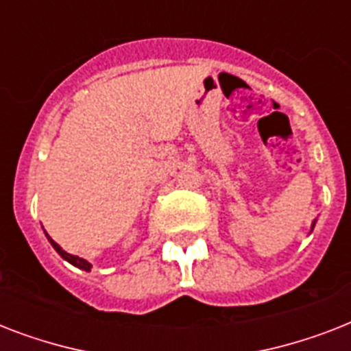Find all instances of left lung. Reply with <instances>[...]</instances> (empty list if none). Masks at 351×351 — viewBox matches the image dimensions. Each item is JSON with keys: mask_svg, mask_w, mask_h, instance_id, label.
Segmentation results:
<instances>
[{"mask_svg": "<svg viewBox=\"0 0 351 351\" xmlns=\"http://www.w3.org/2000/svg\"><path fill=\"white\" fill-rule=\"evenodd\" d=\"M313 226H315V224H313Z\"/></svg>", "mask_w": 351, "mask_h": 351, "instance_id": "left-lung-1", "label": "left lung"}]
</instances>
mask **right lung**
I'll return each instance as SVG.
<instances>
[{
  "mask_svg": "<svg viewBox=\"0 0 351 351\" xmlns=\"http://www.w3.org/2000/svg\"><path fill=\"white\" fill-rule=\"evenodd\" d=\"M47 239H49V242H51V244H52V247H54V250H56L58 253H60V255H62L63 258H65V261L71 262L73 266H78V267H82V269H85V271H89L90 264L87 261H85V258H80V256L71 255V253H67V251H63L62 247H60V245H58L56 242H54V240L51 239V237H49V234H47Z\"/></svg>",
  "mask_w": 351,
  "mask_h": 351,
  "instance_id": "obj_1",
  "label": "right lung"
}]
</instances>
